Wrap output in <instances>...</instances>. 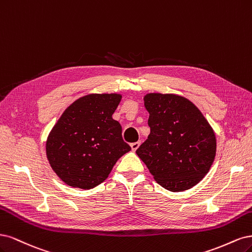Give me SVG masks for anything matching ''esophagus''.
<instances>
[{"label": "esophagus", "instance_id": "34e87169", "mask_svg": "<svg viewBox=\"0 0 252 252\" xmlns=\"http://www.w3.org/2000/svg\"><path fill=\"white\" fill-rule=\"evenodd\" d=\"M139 145H140V141H138V142H133V143H131V149H132V151H136L138 148H139Z\"/></svg>", "mask_w": 252, "mask_h": 252}]
</instances>
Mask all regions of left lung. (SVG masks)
Returning <instances> with one entry per match:
<instances>
[{"label":"left lung","instance_id":"left-lung-1","mask_svg":"<svg viewBox=\"0 0 252 252\" xmlns=\"http://www.w3.org/2000/svg\"><path fill=\"white\" fill-rule=\"evenodd\" d=\"M143 100L151 133L136 154L162 188L174 192L191 189L214 163L217 139L212 126L183 96L149 93Z\"/></svg>","mask_w":252,"mask_h":252}]
</instances>
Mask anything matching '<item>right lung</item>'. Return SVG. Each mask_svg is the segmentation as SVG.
Here are the masks:
<instances>
[{
    "label": "right lung",
    "mask_w": 252,
    "mask_h": 252,
    "mask_svg": "<svg viewBox=\"0 0 252 252\" xmlns=\"http://www.w3.org/2000/svg\"><path fill=\"white\" fill-rule=\"evenodd\" d=\"M121 94H88L63 111L46 141V155L60 179L90 189L107 179L117 160L131 148L114 114Z\"/></svg>",
    "instance_id": "obj_1"
}]
</instances>
